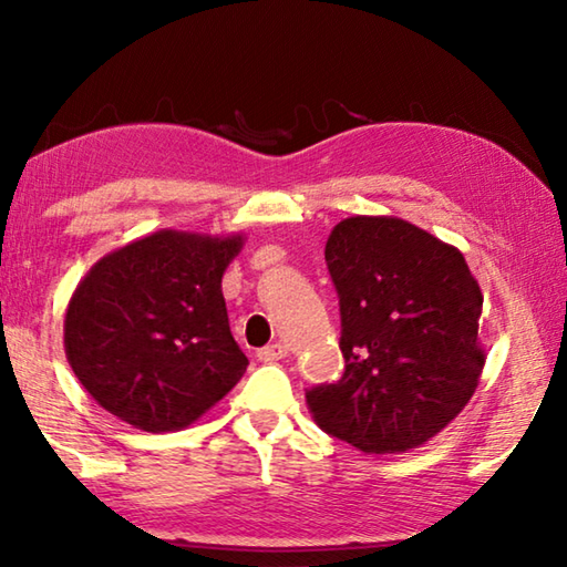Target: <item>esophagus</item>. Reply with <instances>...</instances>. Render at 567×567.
<instances>
[{"label": "esophagus", "mask_w": 567, "mask_h": 567, "mask_svg": "<svg viewBox=\"0 0 567 567\" xmlns=\"http://www.w3.org/2000/svg\"><path fill=\"white\" fill-rule=\"evenodd\" d=\"M282 358H287V348H285L282 342L267 344V348L257 350V360H260V362H277V360H282Z\"/></svg>", "instance_id": "obj_1"}]
</instances>
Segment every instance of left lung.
Wrapping results in <instances>:
<instances>
[{
  "label": "left lung",
  "mask_w": 567,
  "mask_h": 567,
  "mask_svg": "<svg viewBox=\"0 0 567 567\" xmlns=\"http://www.w3.org/2000/svg\"><path fill=\"white\" fill-rule=\"evenodd\" d=\"M340 297L338 382L305 392L324 433L405 453L460 415L480 382L483 292L457 247L400 217H348L324 245Z\"/></svg>",
  "instance_id": "left-lung-1"
}]
</instances>
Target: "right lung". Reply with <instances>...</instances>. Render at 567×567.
<instances>
[{
    "label": "right lung",
    "instance_id": "right-lung-1",
    "mask_svg": "<svg viewBox=\"0 0 567 567\" xmlns=\"http://www.w3.org/2000/svg\"><path fill=\"white\" fill-rule=\"evenodd\" d=\"M245 237L159 229L94 262L64 315V352L100 405L145 433H172L247 370L229 332L223 275Z\"/></svg>",
    "mask_w": 567,
    "mask_h": 567
}]
</instances>
